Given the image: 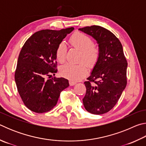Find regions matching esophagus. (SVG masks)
<instances>
[{
    "mask_svg": "<svg viewBox=\"0 0 146 146\" xmlns=\"http://www.w3.org/2000/svg\"><path fill=\"white\" fill-rule=\"evenodd\" d=\"M70 82V85L71 86H73L76 84V82H73V81H71V80H70V82Z\"/></svg>",
    "mask_w": 146,
    "mask_h": 146,
    "instance_id": "1",
    "label": "esophagus"
}]
</instances>
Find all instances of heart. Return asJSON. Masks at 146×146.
<instances>
[{"label": "heart", "instance_id": "obj_1", "mask_svg": "<svg viewBox=\"0 0 146 146\" xmlns=\"http://www.w3.org/2000/svg\"><path fill=\"white\" fill-rule=\"evenodd\" d=\"M70 42L73 47L81 51L80 60L84 61L89 66L95 64L99 57L100 49L97 44L93 43L90 36L84 33L76 32L70 38ZM67 47L64 42L59 44L56 50V58L59 62H64L66 60ZM87 72L84 64L77 65L67 63L60 68L61 75L71 81H77L84 76Z\"/></svg>", "mask_w": 146, "mask_h": 146}]
</instances>
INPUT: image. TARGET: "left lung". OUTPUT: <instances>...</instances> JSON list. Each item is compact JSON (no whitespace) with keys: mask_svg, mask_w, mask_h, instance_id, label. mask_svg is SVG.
Returning a JSON list of instances; mask_svg holds the SVG:
<instances>
[{"mask_svg":"<svg viewBox=\"0 0 146 146\" xmlns=\"http://www.w3.org/2000/svg\"><path fill=\"white\" fill-rule=\"evenodd\" d=\"M78 30L92 36L100 49L99 57L84 82L82 101L88 112L102 115L114 107L125 88L127 60L120 40L108 29L91 26Z\"/></svg>","mask_w":146,"mask_h":146,"instance_id":"left-lung-1","label":"left lung"}]
</instances>
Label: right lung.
Wrapping results in <instances>:
<instances>
[{
  "label": "right lung",
  "instance_id": "obj_1",
  "mask_svg": "<svg viewBox=\"0 0 146 146\" xmlns=\"http://www.w3.org/2000/svg\"><path fill=\"white\" fill-rule=\"evenodd\" d=\"M74 28L61 30L44 29L35 33L20 52L15 80L23 102L37 113L48 112L56 106L60 94L69 84L68 80L46 76L57 72L56 50Z\"/></svg>",
  "mask_w": 146,
  "mask_h": 146
}]
</instances>
